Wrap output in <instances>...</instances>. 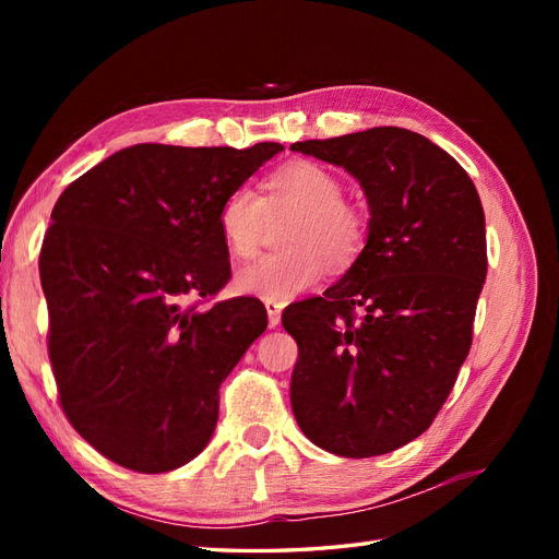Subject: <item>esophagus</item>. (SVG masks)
<instances>
[{"label":"esophagus","instance_id":"1","mask_svg":"<svg viewBox=\"0 0 559 559\" xmlns=\"http://www.w3.org/2000/svg\"><path fill=\"white\" fill-rule=\"evenodd\" d=\"M282 302H277V300H265V310H267V324H270V329H275V326H280V321H282Z\"/></svg>","mask_w":559,"mask_h":559}]
</instances>
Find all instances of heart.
Returning <instances> with one entry per match:
<instances>
[{
  "mask_svg": "<svg viewBox=\"0 0 559 559\" xmlns=\"http://www.w3.org/2000/svg\"><path fill=\"white\" fill-rule=\"evenodd\" d=\"M298 212L286 228L284 253H267L235 275V289L284 302L326 275L329 263L345 267L366 242V218L343 200V183L326 167L296 160L265 179L261 198L249 186H235L222 200L216 226L235 259L259 251L267 216Z\"/></svg>",
  "mask_w": 559,
  "mask_h": 559,
  "instance_id": "1",
  "label": "heart"
}]
</instances>
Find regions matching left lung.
<instances>
[{"label":"left lung","mask_w":559,"mask_h":559,"mask_svg":"<svg viewBox=\"0 0 559 559\" xmlns=\"http://www.w3.org/2000/svg\"><path fill=\"white\" fill-rule=\"evenodd\" d=\"M292 151L345 167L370 210L366 247L341 282L282 314L298 343L292 408L326 452L386 454L431 427L471 349L487 275L480 198L448 151L405 128Z\"/></svg>","instance_id":"left-lung-1"}]
</instances>
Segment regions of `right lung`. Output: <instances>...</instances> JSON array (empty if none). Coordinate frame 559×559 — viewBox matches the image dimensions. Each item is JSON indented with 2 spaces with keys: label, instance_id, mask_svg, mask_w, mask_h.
Returning a JSON list of instances; mask_svg holds the SVG:
<instances>
[{
  "label": "right lung",
  "instance_id": "obj_1",
  "mask_svg": "<svg viewBox=\"0 0 559 559\" xmlns=\"http://www.w3.org/2000/svg\"><path fill=\"white\" fill-rule=\"evenodd\" d=\"M282 148L134 144L58 198L39 257L48 357L67 419L107 460L165 473L210 443L218 386L267 314L186 300L224 289L218 205Z\"/></svg>",
  "mask_w": 559,
  "mask_h": 559
}]
</instances>
